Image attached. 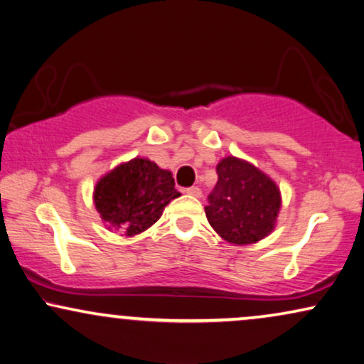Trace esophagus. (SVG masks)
I'll return each mask as SVG.
<instances>
[{
  "mask_svg": "<svg viewBox=\"0 0 364 364\" xmlns=\"http://www.w3.org/2000/svg\"><path fill=\"white\" fill-rule=\"evenodd\" d=\"M186 195L195 196V198H201V190L198 186H191V188H188V190H186Z\"/></svg>",
  "mask_w": 364,
  "mask_h": 364,
  "instance_id": "34e87169",
  "label": "esophagus"
}]
</instances>
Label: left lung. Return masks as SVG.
Masks as SVG:
<instances>
[{"label": "left lung", "instance_id": "8db88e82", "mask_svg": "<svg viewBox=\"0 0 364 364\" xmlns=\"http://www.w3.org/2000/svg\"><path fill=\"white\" fill-rule=\"evenodd\" d=\"M216 171L218 183L205 208L213 230L238 246L269 236L281 208L278 185L255 164L236 156L223 158Z\"/></svg>", "mask_w": 364, "mask_h": 364}]
</instances>
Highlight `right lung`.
I'll return each mask as SVG.
<instances>
[{
  "label": "right lung",
  "mask_w": 364,
  "mask_h": 364,
  "mask_svg": "<svg viewBox=\"0 0 364 364\" xmlns=\"http://www.w3.org/2000/svg\"><path fill=\"white\" fill-rule=\"evenodd\" d=\"M181 193L174 190L173 173L148 158L119 163L96 181L93 201L108 230L126 238L146 231L161 218L164 206Z\"/></svg>",
  "instance_id": "add662e5"
}]
</instances>
